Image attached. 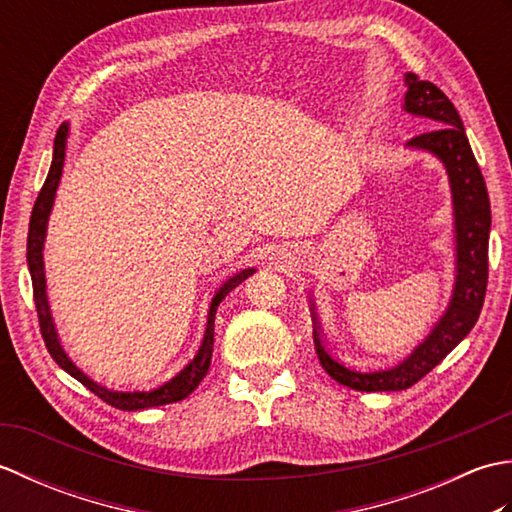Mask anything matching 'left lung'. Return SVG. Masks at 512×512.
I'll use <instances>...</instances> for the list:
<instances>
[{"mask_svg": "<svg viewBox=\"0 0 512 512\" xmlns=\"http://www.w3.org/2000/svg\"><path fill=\"white\" fill-rule=\"evenodd\" d=\"M405 105L411 116L431 121V132L411 138L407 147L427 151L442 162L449 176L453 204V242H455V284L447 310L433 325L431 332L413 347L411 354L394 367L361 369L343 365L319 332L317 314L310 308L312 339L321 367L336 383L356 391H400L429 374L466 334L480 317L488 281V235H491V202L486 182L477 167L473 149L466 138L462 118L453 103L431 81H420L416 74H405Z\"/></svg>", "mask_w": 512, "mask_h": 512, "instance_id": "8db88e82", "label": "left lung"}]
</instances>
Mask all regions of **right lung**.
Here are the masks:
<instances>
[{
	"label": "right lung",
	"mask_w": 512,
	"mask_h": 512,
	"mask_svg": "<svg viewBox=\"0 0 512 512\" xmlns=\"http://www.w3.org/2000/svg\"><path fill=\"white\" fill-rule=\"evenodd\" d=\"M68 136H70V123H63L57 129V136H54V149H52V165L48 171V178L43 182V187L39 191V198L32 206V215H30V226H28V270H30V279H32V292H35V306L39 314V325H41V336L46 341V347L50 356L57 361L61 369H65L72 378L79 380L81 385L88 387L92 394L105 400L107 405H112L116 409L123 411H138V409H151V407H160V405H169V402H178L182 398H187L191 391L202 383V378L206 376L211 367V356H213V332H215V312L217 306H220L222 299L237 288L242 281H246L250 275L255 273V268H244L235 273L233 277H228L224 284L217 288L215 297L209 306V319H206V332L204 339L198 347V352L191 358V361L184 365L180 372L169 378L167 383H162L156 389L149 391H118L107 385H101L99 380H94L88 376L83 369L76 365L68 352L63 350V345L59 341L57 328H54L50 306H48V295H46V270H43V244H46V231H48V220L52 213V204H54V195H57L59 182L63 176V162H65V149H68Z\"/></svg>",
	"instance_id": "1"
}]
</instances>
